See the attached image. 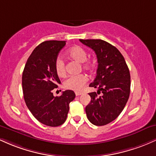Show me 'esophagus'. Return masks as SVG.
Listing matches in <instances>:
<instances>
[{"mask_svg":"<svg viewBox=\"0 0 156 156\" xmlns=\"http://www.w3.org/2000/svg\"><path fill=\"white\" fill-rule=\"evenodd\" d=\"M82 94V92H76V96H79Z\"/></svg>","mask_w":156,"mask_h":156,"instance_id":"esophagus-1","label":"esophagus"}]
</instances>
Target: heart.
<instances>
[{
    "label": "heart",
    "mask_w": 156,
    "mask_h": 156,
    "mask_svg": "<svg viewBox=\"0 0 156 156\" xmlns=\"http://www.w3.org/2000/svg\"><path fill=\"white\" fill-rule=\"evenodd\" d=\"M67 55L69 58L76 60V62L82 63V67L87 71L92 70L94 63L91 61H87V53L83 48L80 46H74L67 52ZM55 70L58 76L62 77L65 74V64L60 57H57L54 64ZM87 81V78L84 75L71 76L64 81V87L67 89L74 91H80L83 88Z\"/></svg>",
    "instance_id": "b5f03b06"
}]
</instances>
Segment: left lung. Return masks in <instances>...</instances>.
Returning <instances> with one entry per match:
<instances>
[{
	"label": "left lung",
	"mask_w": 156,
	"mask_h": 156,
	"mask_svg": "<svg viewBox=\"0 0 156 156\" xmlns=\"http://www.w3.org/2000/svg\"><path fill=\"white\" fill-rule=\"evenodd\" d=\"M95 52L98 67L90 87L91 102L86 107L88 119L93 125L102 126L112 122L124 109L130 95V71L123 55L117 48L102 39H79ZM102 93L101 96L97 94Z\"/></svg>",
	"instance_id": "obj_1"
}]
</instances>
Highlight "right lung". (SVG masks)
<instances>
[{"mask_svg":"<svg viewBox=\"0 0 156 156\" xmlns=\"http://www.w3.org/2000/svg\"><path fill=\"white\" fill-rule=\"evenodd\" d=\"M65 44V41L42 42L28 57L23 73V92L27 107L37 120L51 127L59 126L65 122L69 103L76 98L72 90L64 91L59 97H54L52 92L61 83L54 64Z\"/></svg>","mask_w":156,"mask_h":156,"instance_id":"add662e5","label":"right lung"}]
</instances>
